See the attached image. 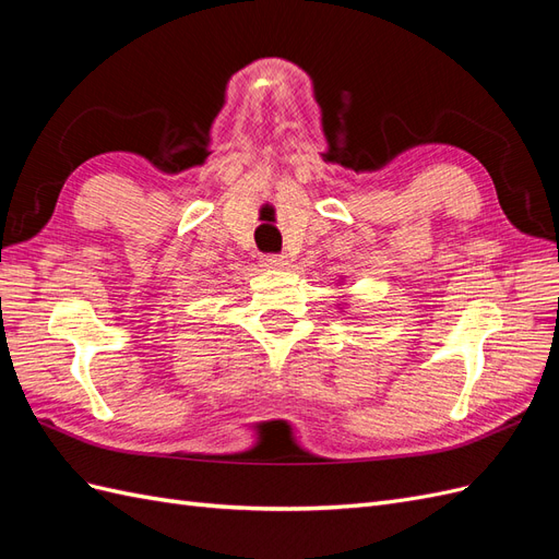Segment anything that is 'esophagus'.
I'll list each match as a JSON object with an SVG mask.
<instances>
[{
	"instance_id": "obj_1",
	"label": "esophagus",
	"mask_w": 559,
	"mask_h": 559,
	"mask_svg": "<svg viewBox=\"0 0 559 559\" xmlns=\"http://www.w3.org/2000/svg\"><path fill=\"white\" fill-rule=\"evenodd\" d=\"M261 265L265 270H282L286 265V259L284 257H277V253H267V257L261 259Z\"/></svg>"
}]
</instances>
